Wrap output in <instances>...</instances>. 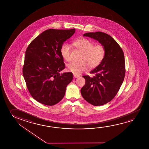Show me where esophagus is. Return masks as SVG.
Here are the masks:
<instances>
[{
  "mask_svg": "<svg viewBox=\"0 0 149 149\" xmlns=\"http://www.w3.org/2000/svg\"><path fill=\"white\" fill-rule=\"evenodd\" d=\"M74 78H77V77H79V76L78 75H74Z\"/></svg>",
  "mask_w": 149,
  "mask_h": 149,
  "instance_id": "esophagus-1",
  "label": "esophagus"
}]
</instances>
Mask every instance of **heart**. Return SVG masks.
I'll return each instance as SVG.
<instances>
[{
	"instance_id": "obj_1",
	"label": "heart",
	"mask_w": 149,
	"mask_h": 149,
	"mask_svg": "<svg viewBox=\"0 0 149 149\" xmlns=\"http://www.w3.org/2000/svg\"><path fill=\"white\" fill-rule=\"evenodd\" d=\"M72 45L75 48L83 53L81 63H71L68 64L66 70L76 75H79L90 68H97L102 63L105 58L107 50L102 44L95 45L93 42L89 39L81 38L74 40ZM71 46L64 44L60 49L61 56L65 61H70L71 54Z\"/></svg>"
}]
</instances>
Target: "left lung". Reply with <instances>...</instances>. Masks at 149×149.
Here are the masks:
<instances>
[{
  "label": "left lung",
  "mask_w": 149,
  "mask_h": 149,
  "mask_svg": "<svg viewBox=\"0 0 149 149\" xmlns=\"http://www.w3.org/2000/svg\"><path fill=\"white\" fill-rule=\"evenodd\" d=\"M84 36L98 40L105 46V58L99 66L91 71L93 77L83 76L85 85L81 89L83 98L95 106L105 104L116 95L125 75L124 54L117 42L103 32L87 33Z\"/></svg>",
  "instance_id": "obj_1"
}]
</instances>
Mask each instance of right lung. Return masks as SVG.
<instances>
[{
    "instance_id": "1",
    "label": "right lung",
    "mask_w": 149,
    "mask_h": 149,
    "mask_svg": "<svg viewBox=\"0 0 149 149\" xmlns=\"http://www.w3.org/2000/svg\"><path fill=\"white\" fill-rule=\"evenodd\" d=\"M75 29H49L36 37L27 47L23 67L27 89L38 102L54 105L65 95L73 74H60L65 65L60 49Z\"/></svg>"
}]
</instances>
